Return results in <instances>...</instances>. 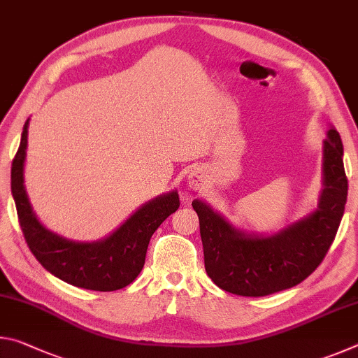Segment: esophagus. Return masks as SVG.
Masks as SVG:
<instances>
[{"mask_svg":"<svg viewBox=\"0 0 358 358\" xmlns=\"http://www.w3.org/2000/svg\"><path fill=\"white\" fill-rule=\"evenodd\" d=\"M187 185H189L191 189H202L205 185L203 172L199 171V169H194V171H191L189 175H187Z\"/></svg>","mask_w":358,"mask_h":358,"instance_id":"esophagus-1","label":"esophagus"}]
</instances>
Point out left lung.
<instances>
[{
  "instance_id": "1",
  "label": "left lung",
  "mask_w": 358,
  "mask_h": 358,
  "mask_svg": "<svg viewBox=\"0 0 358 358\" xmlns=\"http://www.w3.org/2000/svg\"><path fill=\"white\" fill-rule=\"evenodd\" d=\"M322 189L317 208L275 234L248 232L203 201H192L201 224L205 270L217 287L243 296H264L306 280L335 240L348 201L343 142L327 131Z\"/></svg>"
}]
</instances>
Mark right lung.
Returning <instances> with one entry per match:
<instances>
[{"label": "right lung", "mask_w": 358, "mask_h": 358, "mask_svg": "<svg viewBox=\"0 0 358 358\" xmlns=\"http://www.w3.org/2000/svg\"><path fill=\"white\" fill-rule=\"evenodd\" d=\"M28 126L29 118L23 126L20 147L12 161L10 189L29 250L47 271L76 287L99 292L126 287L143 268L151 235L167 216L178 210L177 189L143 203L104 238L76 241L62 237L38 220L29 203L25 189Z\"/></svg>", "instance_id": "right-lung-1"}]
</instances>
